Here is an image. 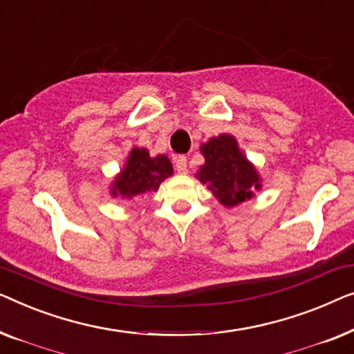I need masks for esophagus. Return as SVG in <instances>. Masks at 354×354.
<instances>
[{
    "label": "esophagus",
    "mask_w": 354,
    "mask_h": 354,
    "mask_svg": "<svg viewBox=\"0 0 354 354\" xmlns=\"http://www.w3.org/2000/svg\"><path fill=\"white\" fill-rule=\"evenodd\" d=\"M176 170H178V173H181V175H186L187 173V158L186 157L179 156L176 158Z\"/></svg>",
    "instance_id": "1"
}]
</instances>
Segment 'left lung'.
<instances>
[{"instance_id": "left-lung-1", "label": "left lung", "mask_w": 354, "mask_h": 354, "mask_svg": "<svg viewBox=\"0 0 354 354\" xmlns=\"http://www.w3.org/2000/svg\"><path fill=\"white\" fill-rule=\"evenodd\" d=\"M205 163L197 171L198 181L207 184L216 201L225 207H236L261 189L258 171L237 146L231 134H220L201 146Z\"/></svg>"}]
</instances>
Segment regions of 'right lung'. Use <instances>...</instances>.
Here are the masks:
<instances>
[{
  "label": "right lung",
  "mask_w": 354,
  "mask_h": 354,
  "mask_svg": "<svg viewBox=\"0 0 354 354\" xmlns=\"http://www.w3.org/2000/svg\"><path fill=\"white\" fill-rule=\"evenodd\" d=\"M173 175V167L167 156H149L147 149L134 147L115 179L112 183V197L133 198L141 194L157 191L162 181Z\"/></svg>",
  "instance_id": "obj_1"
}]
</instances>
